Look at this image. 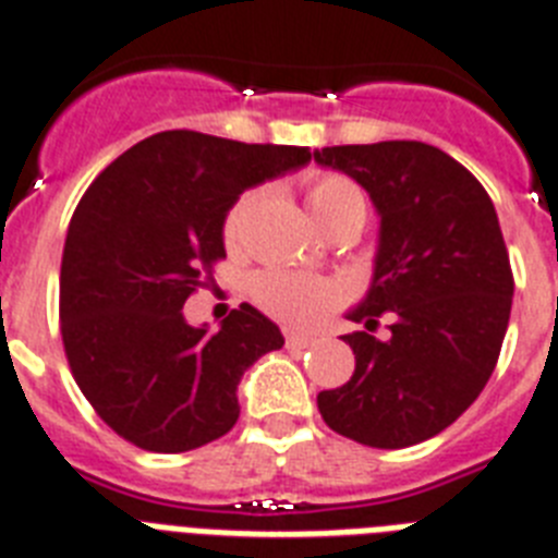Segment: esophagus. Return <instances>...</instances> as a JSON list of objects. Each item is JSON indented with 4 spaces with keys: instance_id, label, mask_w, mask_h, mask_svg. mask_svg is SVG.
Returning <instances> with one entry per match:
<instances>
[{
    "instance_id": "34e87169",
    "label": "esophagus",
    "mask_w": 558,
    "mask_h": 558,
    "mask_svg": "<svg viewBox=\"0 0 558 558\" xmlns=\"http://www.w3.org/2000/svg\"><path fill=\"white\" fill-rule=\"evenodd\" d=\"M284 342H288V348H299V351H302V348L316 344V336L299 333V330H288V333H284Z\"/></svg>"
}]
</instances>
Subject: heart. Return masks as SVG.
I'll list each match as a JSON object with an SVG mask.
<instances>
[{
    "mask_svg": "<svg viewBox=\"0 0 558 558\" xmlns=\"http://www.w3.org/2000/svg\"><path fill=\"white\" fill-rule=\"evenodd\" d=\"M307 210H311L313 222H330L342 214H362L365 216V199L359 187L348 177L339 173H322L313 177L307 185ZM253 202V193H245L236 205L230 207L225 216V239L233 242L245 222L247 207ZM253 296L270 316L288 322V325H313L322 319L333 305L342 299V288L328 279L307 274H288V270H270L262 274L253 282Z\"/></svg>",
    "mask_w": 558,
    "mask_h": 558,
    "instance_id": "b5f03b06",
    "label": "heart"
}]
</instances>
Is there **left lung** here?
Segmentation results:
<instances>
[{
	"label": "left lung",
	"mask_w": 558,
	"mask_h": 558,
	"mask_svg": "<svg viewBox=\"0 0 558 558\" xmlns=\"http://www.w3.org/2000/svg\"><path fill=\"white\" fill-rule=\"evenodd\" d=\"M322 168L356 179L379 214L367 296L342 336L356 371L316 396L330 430L396 450L441 434L490 379L513 302L499 216L471 170L425 142L313 150ZM391 336L376 340L378 316Z\"/></svg>",
	"instance_id": "1"
}]
</instances>
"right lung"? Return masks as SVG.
Masks as SVG:
<instances>
[{
  "mask_svg": "<svg viewBox=\"0 0 558 558\" xmlns=\"http://www.w3.org/2000/svg\"><path fill=\"white\" fill-rule=\"evenodd\" d=\"M307 162V147L165 131L87 187L64 239L59 322L73 379L122 439L185 453L236 425L239 381L282 330L247 302L219 330L187 325L182 307L225 259L239 196Z\"/></svg>",
  "mask_w": 558,
  "mask_h": 558,
  "instance_id": "1",
  "label": "right lung"
}]
</instances>
